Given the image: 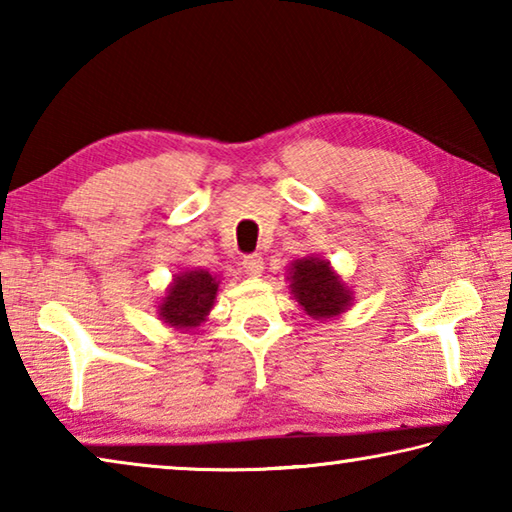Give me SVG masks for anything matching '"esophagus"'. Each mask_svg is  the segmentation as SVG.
Returning <instances> with one entry per match:
<instances>
[{"label": "esophagus", "instance_id": "esophagus-1", "mask_svg": "<svg viewBox=\"0 0 512 512\" xmlns=\"http://www.w3.org/2000/svg\"><path fill=\"white\" fill-rule=\"evenodd\" d=\"M241 268H244L246 275L259 277L264 271V259H262V255H248V257H244V262H241Z\"/></svg>", "mask_w": 512, "mask_h": 512}]
</instances>
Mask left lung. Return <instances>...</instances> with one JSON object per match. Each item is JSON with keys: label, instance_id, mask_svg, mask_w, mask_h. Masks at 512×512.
<instances>
[{"label": "left lung", "instance_id": "left-lung-1", "mask_svg": "<svg viewBox=\"0 0 512 512\" xmlns=\"http://www.w3.org/2000/svg\"><path fill=\"white\" fill-rule=\"evenodd\" d=\"M291 293L298 305L311 318L323 320L341 316L352 305V291L345 287L339 273L329 266L327 259L302 257L289 266Z\"/></svg>", "mask_w": 512, "mask_h": 512}]
</instances>
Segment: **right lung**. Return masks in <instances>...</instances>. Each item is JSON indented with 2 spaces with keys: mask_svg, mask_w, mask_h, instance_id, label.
Instances as JSON below:
<instances>
[{
  "mask_svg": "<svg viewBox=\"0 0 512 512\" xmlns=\"http://www.w3.org/2000/svg\"><path fill=\"white\" fill-rule=\"evenodd\" d=\"M221 280L205 268L173 275L167 296L158 305L162 323L176 329H194L210 316Z\"/></svg>",
  "mask_w": 512,
  "mask_h": 512,
  "instance_id": "1",
  "label": "right lung"
}]
</instances>
